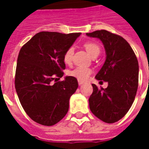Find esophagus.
<instances>
[{"label": "esophagus", "mask_w": 149, "mask_h": 149, "mask_svg": "<svg viewBox=\"0 0 149 149\" xmlns=\"http://www.w3.org/2000/svg\"><path fill=\"white\" fill-rule=\"evenodd\" d=\"M78 84H79V86H80V85H82V84H84V81H80V80H79V81H78Z\"/></svg>", "instance_id": "1"}]
</instances>
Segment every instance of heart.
<instances>
[{
	"label": "heart",
	"instance_id": "b5f03b06",
	"mask_svg": "<svg viewBox=\"0 0 149 149\" xmlns=\"http://www.w3.org/2000/svg\"><path fill=\"white\" fill-rule=\"evenodd\" d=\"M85 49L87 51L91 56H98L100 52V48L99 45L95 42H86L84 45ZM73 48L70 47L65 51L64 56H63V61L65 64H70L72 60V56H73ZM91 73V70L90 68L84 67V66H77L74 70H71L68 72V74L77 78L80 81H84L89 77Z\"/></svg>",
	"mask_w": 149,
	"mask_h": 149
}]
</instances>
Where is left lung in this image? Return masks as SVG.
<instances>
[{
    "mask_svg": "<svg viewBox=\"0 0 149 149\" xmlns=\"http://www.w3.org/2000/svg\"><path fill=\"white\" fill-rule=\"evenodd\" d=\"M104 44L106 60L95 78L108 83L106 89L92 84L89 98L91 112L104 122H117L127 113L139 86V62L129 43L106 30L86 33ZM101 82V81H100Z\"/></svg>",
    "mask_w": 149,
    "mask_h": 149,
    "instance_id": "8db88e82",
    "label": "left lung"
}]
</instances>
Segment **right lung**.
<instances>
[{
  "mask_svg": "<svg viewBox=\"0 0 149 149\" xmlns=\"http://www.w3.org/2000/svg\"><path fill=\"white\" fill-rule=\"evenodd\" d=\"M80 33L41 31L22 47L15 72V89L22 107L31 119L52 126L69 110L70 97L78 87L77 79L63 76V56Z\"/></svg>",
  "mask_w": 149,
  "mask_h": 149,
  "instance_id": "right-lung-1",
  "label": "right lung"
}]
</instances>
